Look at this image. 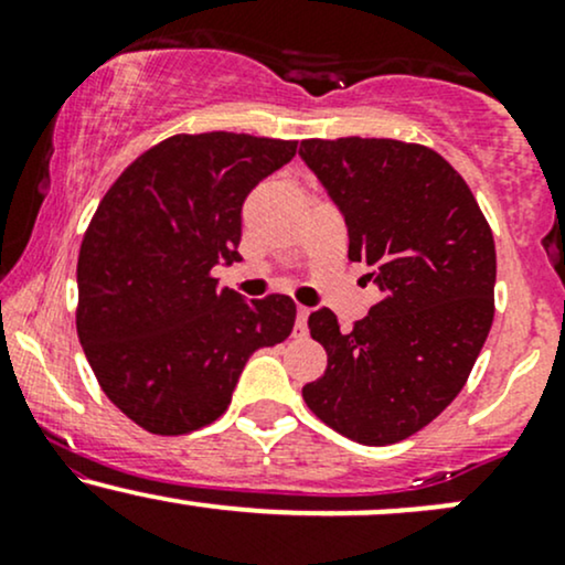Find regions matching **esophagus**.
<instances>
[{"label": "esophagus", "mask_w": 565, "mask_h": 565, "mask_svg": "<svg viewBox=\"0 0 565 565\" xmlns=\"http://www.w3.org/2000/svg\"><path fill=\"white\" fill-rule=\"evenodd\" d=\"M308 316H310V308H305V305H297V323H295V334L297 337H305V332H308Z\"/></svg>", "instance_id": "esophagus-1"}]
</instances>
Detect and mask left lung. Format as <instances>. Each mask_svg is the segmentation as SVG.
<instances>
[{
  "mask_svg": "<svg viewBox=\"0 0 565 565\" xmlns=\"http://www.w3.org/2000/svg\"><path fill=\"white\" fill-rule=\"evenodd\" d=\"M300 157L382 295L350 332L329 308L310 313L329 364L302 398L355 444H398L457 398L489 337L494 236L459 172L417 142L302 140Z\"/></svg>",
  "mask_w": 565,
  "mask_h": 565,
  "instance_id": "1",
  "label": "left lung"
}]
</instances>
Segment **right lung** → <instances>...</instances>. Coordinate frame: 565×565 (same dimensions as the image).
Masks as SVG:
<instances>
[{"label": "right lung", "instance_id": "obj_1", "mask_svg": "<svg viewBox=\"0 0 565 565\" xmlns=\"http://www.w3.org/2000/svg\"><path fill=\"white\" fill-rule=\"evenodd\" d=\"M295 140L174 135L108 188L76 265V332L103 393L142 430L183 436L215 423L242 369L291 334L287 295L246 302L217 289L242 260V206Z\"/></svg>", "mask_w": 565, "mask_h": 565}]
</instances>
